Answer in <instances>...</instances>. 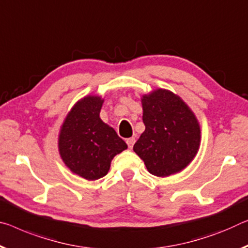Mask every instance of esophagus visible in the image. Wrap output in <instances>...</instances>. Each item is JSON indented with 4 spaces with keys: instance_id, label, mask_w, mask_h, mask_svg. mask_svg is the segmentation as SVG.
Instances as JSON below:
<instances>
[{
    "instance_id": "1",
    "label": "esophagus",
    "mask_w": 248,
    "mask_h": 248,
    "mask_svg": "<svg viewBox=\"0 0 248 248\" xmlns=\"http://www.w3.org/2000/svg\"><path fill=\"white\" fill-rule=\"evenodd\" d=\"M125 142H127V144H128V147L130 148V149H132V147H133V144H135V142H136V139L133 138H129V139H127V141H125Z\"/></svg>"
}]
</instances>
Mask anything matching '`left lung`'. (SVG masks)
<instances>
[{
    "mask_svg": "<svg viewBox=\"0 0 248 248\" xmlns=\"http://www.w3.org/2000/svg\"><path fill=\"white\" fill-rule=\"evenodd\" d=\"M145 130L133 145L151 174L183 170L196 155L200 125L190 108L173 93L158 89L142 98Z\"/></svg>",
    "mask_w": 248,
    "mask_h": 248,
    "instance_id": "1",
    "label": "left lung"
}]
</instances>
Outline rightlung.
<instances>
[{"label":"right lung","instance_id":"obj_1","mask_svg":"<svg viewBox=\"0 0 248 248\" xmlns=\"http://www.w3.org/2000/svg\"><path fill=\"white\" fill-rule=\"evenodd\" d=\"M103 101L95 96L78 101L62 124L58 141L66 166L86 180L105 176L113 156L127 149V143L100 119Z\"/></svg>","mask_w":248,"mask_h":248}]
</instances>
